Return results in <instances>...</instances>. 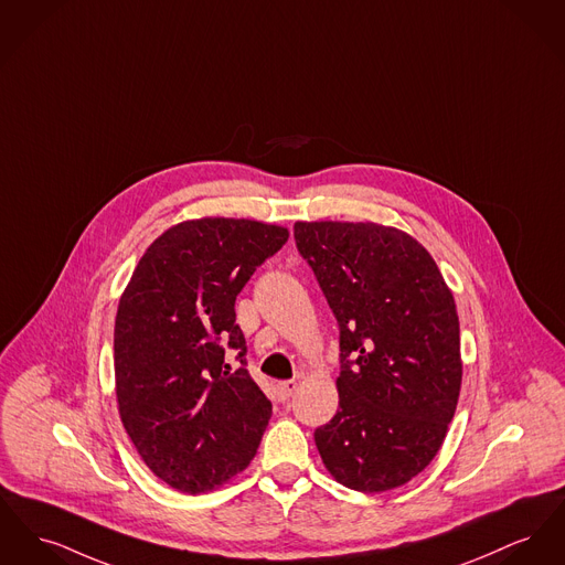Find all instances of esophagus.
<instances>
[{
    "label": "esophagus",
    "instance_id": "esophagus-1",
    "mask_svg": "<svg viewBox=\"0 0 565 565\" xmlns=\"http://www.w3.org/2000/svg\"><path fill=\"white\" fill-rule=\"evenodd\" d=\"M295 391H297V382L295 380H286V382L277 384V393H279L281 401H288V398L292 397Z\"/></svg>",
    "mask_w": 565,
    "mask_h": 565
}]
</instances>
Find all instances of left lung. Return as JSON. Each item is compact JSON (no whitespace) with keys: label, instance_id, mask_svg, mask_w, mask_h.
Instances as JSON below:
<instances>
[{"label":"left lung","instance_id":"obj_1","mask_svg":"<svg viewBox=\"0 0 565 565\" xmlns=\"http://www.w3.org/2000/svg\"><path fill=\"white\" fill-rule=\"evenodd\" d=\"M295 238L339 322V409L313 433L322 463L348 489H397L431 463L457 409L455 297L398 228L297 222Z\"/></svg>","mask_w":565,"mask_h":565}]
</instances>
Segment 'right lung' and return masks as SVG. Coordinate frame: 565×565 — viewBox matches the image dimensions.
Returning <instances> with one entry per match:
<instances>
[{
    "label": "right lung",
    "mask_w": 565,
    "mask_h": 565,
    "mask_svg": "<svg viewBox=\"0 0 565 565\" xmlns=\"http://www.w3.org/2000/svg\"><path fill=\"white\" fill-rule=\"evenodd\" d=\"M288 234L256 220L181 222L147 247L119 299V416L142 461L181 493L217 489L260 446L273 405L245 369L234 300Z\"/></svg>",
    "instance_id": "right-lung-1"
}]
</instances>
